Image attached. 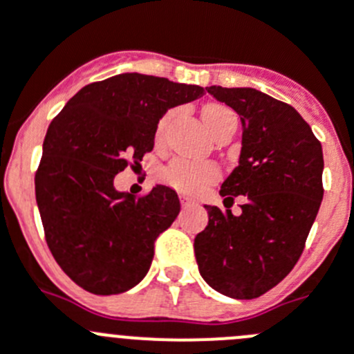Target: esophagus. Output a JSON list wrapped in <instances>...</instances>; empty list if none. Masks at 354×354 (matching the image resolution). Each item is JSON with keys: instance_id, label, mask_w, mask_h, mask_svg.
Returning a JSON list of instances; mask_svg holds the SVG:
<instances>
[{"instance_id": "1", "label": "esophagus", "mask_w": 354, "mask_h": 354, "mask_svg": "<svg viewBox=\"0 0 354 354\" xmlns=\"http://www.w3.org/2000/svg\"><path fill=\"white\" fill-rule=\"evenodd\" d=\"M180 203H183L184 209H187V207L196 205V202H194L193 198H189V196H184V194H180Z\"/></svg>"}]
</instances>
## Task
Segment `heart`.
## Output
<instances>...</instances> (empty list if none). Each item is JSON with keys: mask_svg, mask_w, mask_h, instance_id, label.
Listing matches in <instances>:
<instances>
[{"mask_svg": "<svg viewBox=\"0 0 354 354\" xmlns=\"http://www.w3.org/2000/svg\"><path fill=\"white\" fill-rule=\"evenodd\" d=\"M202 118L207 129L212 135H216L226 122L236 119V115L228 106L212 103V105H207L203 109ZM168 119H170V113L163 115L160 122H158V128H156V138L158 140L163 138ZM217 177H219V168L214 163H209V161H205V163H194V161L186 160L170 161L160 174V179L165 184H168V186H171L177 191H183V193H198L203 187L217 180Z\"/></svg>", "mask_w": 354, "mask_h": 354, "instance_id": "heart-1", "label": "heart"}]
</instances>
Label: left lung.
Here are the masks:
<instances>
[{"instance_id": "8db88e82", "label": "left lung", "mask_w": 354, "mask_h": 354, "mask_svg": "<svg viewBox=\"0 0 354 354\" xmlns=\"http://www.w3.org/2000/svg\"><path fill=\"white\" fill-rule=\"evenodd\" d=\"M207 93L242 121L239 167L223 183L226 212L205 205L209 225L194 239L200 274L241 300L277 286L297 265L323 200V149L291 105L251 87L210 86ZM239 194L241 216L229 207Z\"/></svg>"}]
</instances>
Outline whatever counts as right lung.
Listing matches in <instances>:
<instances>
[{
	"label": "right lung",
	"mask_w": 354,
	"mask_h": 354,
	"mask_svg": "<svg viewBox=\"0 0 354 354\" xmlns=\"http://www.w3.org/2000/svg\"><path fill=\"white\" fill-rule=\"evenodd\" d=\"M203 95L200 86L122 73L87 84L52 119L35 174L38 210L54 259L89 293H122L147 274L179 196L167 186L119 193L113 177L152 151L168 109Z\"/></svg>",
	"instance_id": "obj_1"
}]
</instances>
